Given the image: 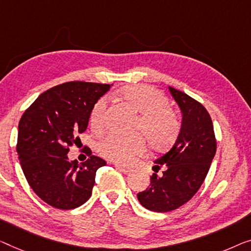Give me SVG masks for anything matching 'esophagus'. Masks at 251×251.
Returning <instances> with one entry per match:
<instances>
[{"label":"esophagus","instance_id":"1","mask_svg":"<svg viewBox=\"0 0 251 251\" xmlns=\"http://www.w3.org/2000/svg\"><path fill=\"white\" fill-rule=\"evenodd\" d=\"M115 166H116V168H117V169H118L119 171H122L123 174H129L130 171H132V169H130V168L121 166V164H115Z\"/></svg>","mask_w":251,"mask_h":251}]
</instances>
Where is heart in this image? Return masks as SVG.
Instances as JSON below:
<instances>
[{
	"label": "heart",
	"mask_w": 251,
	"mask_h": 251,
	"mask_svg": "<svg viewBox=\"0 0 251 251\" xmlns=\"http://www.w3.org/2000/svg\"><path fill=\"white\" fill-rule=\"evenodd\" d=\"M119 95L140 115L135 128L141 129L155 150L170 147L180 129V122L177 114L168 107V100L158 90L144 84L126 85ZM108 101L98 99L90 111V123L95 129H100L104 124ZM147 149L144 137L141 134L130 136L117 133H108L97 143V151L103 158L118 163H129L136 155L142 154Z\"/></svg>",
	"instance_id": "obj_1"
}]
</instances>
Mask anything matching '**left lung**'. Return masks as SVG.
Returning <instances> with one entry per match:
<instances>
[{
  "label": "left lung",
  "mask_w": 251,
  "mask_h": 251,
  "mask_svg": "<svg viewBox=\"0 0 251 251\" xmlns=\"http://www.w3.org/2000/svg\"><path fill=\"white\" fill-rule=\"evenodd\" d=\"M180 107L182 123L179 135L169 152L155 160L151 184L137 194L142 206L153 212H170L186 204L206 178L216 152L213 123L203 104L185 92L169 87Z\"/></svg>",
  "instance_id": "1"
}]
</instances>
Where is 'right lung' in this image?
Segmentation results:
<instances>
[{"instance_id":"1","label":"right lung","mask_w":251,"mask_h":251,"mask_svg":"<svg viewBox=\"0 0 251 251\" xmlns=\"http://www.w3.org/2000/svg\"><path fill=\"white\" fill-rule=\"evenodd\" d=\"M110 84L72 81L43 92L19 122L17 152L29 186L45 203L59 209L81 206L92 194L97 170L106 164L92 155L71 162V147H80L93 104Z\"/></svg>"}]
</instances>
